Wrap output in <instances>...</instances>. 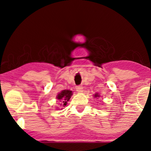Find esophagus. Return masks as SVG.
I'll return each instance as SVG.
<instances>
[{"instance_id":"34e87169","label":"esophagus","mask_w":151,"mask_h":151,"mask_svg":"<svg viewBox=\"0 0 151 151\" xmlns=\"http://www.w3.org/2000/svg\"><path fill=\"white\" fill-rule=\"evenodd\" d=\"M76 90H77V92L81 93L83 92V91H84V88H83V86L81 85H79L76 86Z\"/></svg>"}]
</instances>
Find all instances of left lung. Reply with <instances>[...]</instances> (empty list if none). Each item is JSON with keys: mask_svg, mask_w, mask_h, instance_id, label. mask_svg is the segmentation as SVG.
Wrapping results in <instances>:
<instances>
[{"mask_svg": "<svg viewBox=\"0 0 151 151\" xmlns=\"http://www.w3.org/2000/svg\"><path fill=\"white\" fill-rule=\"evenodd\" d=\"M93 97L94 98H96V99H99L100 97V94L99 93H94V95H93Z\"/></svg>", "mask_w": 151, "mask_h": 151, "instance_id": "1", "label": "left lung"}]
</instances>
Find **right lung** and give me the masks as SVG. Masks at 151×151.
Segmentation results:
<instances>
[{"instance_id": "right-lung-1", "label": "right lung", "mask_w": 151, "mask_h": 151, "mask_svg": "<svg viewBox=\"0 0 151 151\" xmlns=\"http://www.w3.org/2000/svg\"><path fill=\"white\" fill-rule=\"evenodd\" d=\"M73 94L72 91L69 89H65L62 90V91H60V93H58V94L57 95V99L60 101V104L59 105L61 107V109H63V107H65L67 104V102L70 101L71 96ZM57 109H60L58 106L56 107Z\"/></svg>"}]
</instances>
